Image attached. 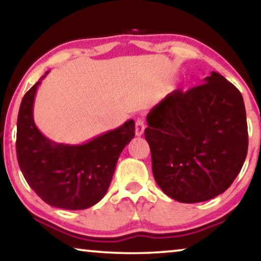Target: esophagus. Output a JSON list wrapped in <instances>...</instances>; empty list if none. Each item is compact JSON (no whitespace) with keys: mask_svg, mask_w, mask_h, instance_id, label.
<instances>
[{"mask_svg":"<svg viewBox=\"0 0 261 261\" xmlns=\"http://www.w3.org/2000/svg\"><path fill=\"white\" fill-rule=\"evenodd\" d=\"M145 130V123L143 119H137L136 121V136H142Z\"/></svg>","mask_w":261,"mask_h":261,"instance_id":"1","label":"esophagus"}]
</instances>
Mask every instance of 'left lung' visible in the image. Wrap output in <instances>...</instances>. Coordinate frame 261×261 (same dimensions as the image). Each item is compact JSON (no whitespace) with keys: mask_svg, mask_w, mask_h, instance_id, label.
<instances>
[{"mask_svg":"<svg viewBox=\"0 0 261 261\" xmlns=\"http://www.w3.org/2000/svg\"><path fill=\"white\" fill-rule=\"evenodd\" d=\"M153 176L182 203L224 193L249 147L246 111L236 87L216 72L187 92L173 90L147 115Z\"/></svg>","mask_w":261,"mask_h":261,"instance_id":"8db88e82","label":"left lung"}]
</instances>
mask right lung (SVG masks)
Returning a JSON list of instances; mask_svg holds the SVG:
<instances>
[{
    "label": "right lung",
    "instance_id": "add662e5",
    "mask_svg": "<svg viewBox=\"0 0 261 261\" xmlns=\"http://www.w3.org/2000/svg\"><path fill=\"white\" fill-rule=\"evenodd\" d=\"M40 80L28 90L19 107L16 136L19 168L47 204L87 209L106 195L121 152L135 137V122L130 119L81 145L53 143L38 130L32 115Z\"/></svg>",
    "mask_w": 261,
    "mask_h": 261
}]
</instances>
